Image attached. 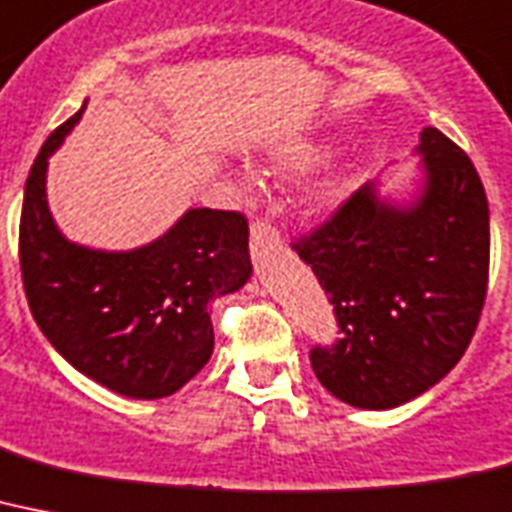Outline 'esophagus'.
<instances>
[{
	"mask_svg": "<svg viewBox=\"0 0 512 512\" xmlns=\"http://www.w3.org/2000/svg\"><path fill=\"white\" fill-rule=\"evenodd\" d=\"M281 244V236H278L276 226H270L268 220L257 218L249 228V249H252V255H257L260 249H273Z\"/></svg>",
	"mask_w": 512,
	"mask_h": 512,
	"instance_id": "1",
	"label": "esophagus"
}]
</instances>
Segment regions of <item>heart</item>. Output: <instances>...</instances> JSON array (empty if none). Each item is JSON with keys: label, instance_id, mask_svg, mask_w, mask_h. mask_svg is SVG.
I'll use <instances>...</instances> for the list:
<instances>
[{"label": "heart", "instance_id": "obj_1", "mask_svg": "<svg viewBox=\"0 0 512 512\" xmlns=\"http://www.w3.org/2000/svg\"><path fill=\"white\" fill-rule=\"evenodd\" d=\"M318 155V149L313 147V144H286V147L276 149V162H281V165H292V168H297V165H305V162H310L313 157ZM326 197V191H323L321 197Z\"/></svg>", "mask_w": 512, "mask_h": 512}]
</instances>
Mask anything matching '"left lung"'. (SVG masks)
Segmentation results:
<instances>
[{
	"label": "left lung",
	"mask_w": 512,
	"mask_h": 512,
	"mask_svg": "<svg viewBox=\"0 0 512 512\" xmlns=\"http://www.w3.org/2000/svg\"><path fill=\"white\" fill-rule=\"evenodd\" d=\"M423 186L407 205L357 189L292 247L334 305L339 339L310 365L352 407L389 410L442 381L479 326L489 281V205L471 157L423 128Z\"/></svg>",
	"instance_id": "left-lung-1"
}]
</instances>
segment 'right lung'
<instances>
[{
	"label": "right lung",
	"instance_id": "right-lung-1",
	"mask_svg": "<svg viewBox=\"0 0 512 512\" xmlns=\"http://www.w3.org/2000/svg\"><path fill=\"white\" fill-rule=\"evenodd\" d=\"M81 110L44 141L20 213V273L33 321L83 376L134 400H160L213 355L210 302L249 281V226L234 210H186L131 252L68 242L47 205L49 155Z\"/></svg>",
	"mask_w": 512,
	"mask_h": 512
}]
</instances>
